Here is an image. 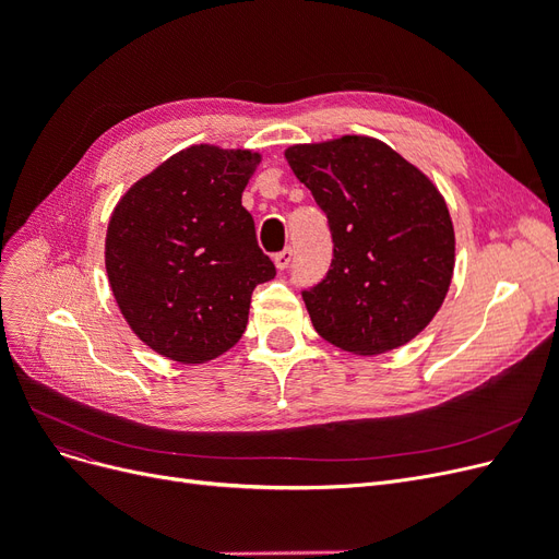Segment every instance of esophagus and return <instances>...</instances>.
<instances>
[{"label": "esophagus", "mask_w": 559, "mask_h": 559, "mask_svg": "<svg viewBox=\"0 0 559 559\" xmlns=\"http://www.w3.org/2000/svg\"><path fill=\"white\" fill-rule=\"evenodd\" d=\"M292 259H294V249H292V247H284L282 251L275 253V265H277L280 270H284V267H289Z\"/></svg>", "instance_id": "esophagus-1"}]
</instances>
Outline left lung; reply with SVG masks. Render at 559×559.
<instances>
[{
  "mask_svg": "<svg viewBox=\"0 0 559 559\" xmlns=\"http://www.w3.org/2000/svg\"><path fill=\"white\" fill-rule=\"evenodd\" d=\"M284 156L333 240L329 273L300 292L317 333L357 354L413 341L452 280L454 230L441 193L373 138L298 144Z\"/></svg>",
  "mask_w": 559,
  "mask_h": 559,
  "instance_id": "1",
  "label": "left lung"
}]
</instances>
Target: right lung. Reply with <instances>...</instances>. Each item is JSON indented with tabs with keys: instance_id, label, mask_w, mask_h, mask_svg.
I'll return each instance as SVG.
<instances>
[{
	"instance_id": "right-lung-1",
	"label": "right lung",
	"mask_w": 559,
	"mask_h": 559,
	"mask_svg": "<svg viewBox=\"0 0 559 559\" xmlns=\"http://www.w3.org/2000/svg\"><path fill=\"white\" fill-rule=\"evenodd\" d=\"M261 156L183 148L140 179L107 228L105 263L118 308L163 357L202 364L240 341L251 292L275 277L242 191Z\"/></svg>"
}]
</instances>
